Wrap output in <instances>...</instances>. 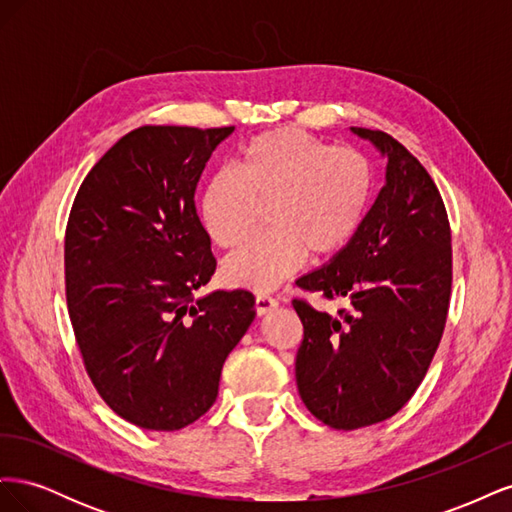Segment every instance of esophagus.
I'll list each match as a JSON object with an SVG mask.
<instances>
[{"instance_id": "34e87169", "label": "esophagus", "mask_w": 512, "mask_h": 512, "mask_svg": "<svg viewBox=\"0 0 512 512\" xmlns=\"http://www.w3.org/2000/svg\"><path fill=\"white\" fill-rule=\"evenodd\" d=\"M277 305H280V303H277V299L271 297V294H265V292L256 294V312H258V316H265V314L273 312Z\"/></svg>"}]
</instances>
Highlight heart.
<instances>
[{
  "instance_id": "obj_1",
  "label": "heart",
  "mask_w": 512,
  "mask_h": 512,
  "mask_svg": "<svg viewBox=\"0 0 512 512\" xmlns=\"http://www.w3.org/2000/svg\"><path fill=\"white\" fill-rule=\"evenodd\" d=\"M374 188L363 153L331 147L301 130H273L247 141L232 173L213 175L198 198L209 239L237 250L267 207L271 230L226 260L232 286L271 290L299 269L307 252L329 258L352 241Z\"/></svg>"
}]
</instances>
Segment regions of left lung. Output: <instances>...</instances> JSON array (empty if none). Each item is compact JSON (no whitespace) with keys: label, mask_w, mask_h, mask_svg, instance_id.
Listing matches in <instances>:
<instances>
[{"label":"left lung","mask_w":512,"mask_h":512,"mask_svg":"<svg viewBox=\"0 0 512 512\" xmlns=\"http://www.w3.org/2000/svg\"><path fill=\"white\" fill-rule=\"evenodd\" d=\"M386 160V183L352 241L297 286L342 299L335 316L303 299L294 374L318 421L359 429L386 421L423 382L444 333L453 284L451 226L423 164L380 130L350 128Z\"/></svg>","instance_id":"obj_1"}]
</instances>
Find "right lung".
<instances>
[{
  "mask_svg": "<svg viewBox=\"0 0 512 512\" xmlns=\"http://www.w3.org/2000/svg\"><path fill=\"white\" fill-rule=\"evenodd\" d=\"M235 128L143 126L89 170L66 228V299L96 391L121 418L151 431L198 421L222 365L254 322V294L215 290L194 192Z\"/></svg>",
  "mask_w": 512,
  "mask_h": 512,
  "instance_id": "add662e5",
  "label": "right lung"
}]
</instances>
